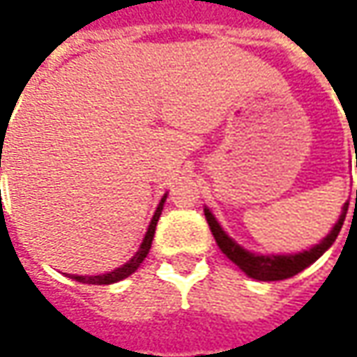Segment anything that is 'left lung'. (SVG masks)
<instances>
[{"label": "left lung", "instance_id": "1", "mask_svg": "<svg viewBox=\"0 0 357 357\" xmlns=\"http://www.w3.org/2000/svg\"><path fill=\"white\" fill-rule=\"evenodd\" d=\"M348 204H350V202L344 204V213H342L340 220L336 222V227L332 228V232H330L320 244H316L314 248H310L306 252L288 254V256H262V254L248 252V250L240 248L238 244L230 238L228 234H225V230H222L220 225L214 220V216L211 214L208 208H204V216H206V222H208V227H211V232H213L218 248L222 250V254H227L228 260H232L242 272H246V274H248L250 278H254V280L276 282L296 276L298 272H302L304 268H308L312 262H316V260L334 244V240L337 238V234H340V230H342L346 213H348Z\"/></svg>", "mask_w": 357, "mask_h": 357}]
</instances>
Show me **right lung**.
Instances as JSON below:
<instances>
[{"mask_svg":"<svg viewBox=\"0 0 357 357\" xmlns=\"http://www.w3.org/2000/svg\"><path fill=\"white\" fill-rule=\"evenodd\" d=\"M0 167H1V160H0ZM165 199H167V197H162L160 204H158L157 213H155L153 220H151V225H149V230H146V234H144V240H143V244H141V248H139V252L135 254L127 264H123V266L117 268V270H113V272H109V274H101V276H69V278H73V280L77 282H83V284H113V282H119V280H123V278H127V276H130L137 268L141 266V262L146 258V254H149V250H151L153 236H155V228H157L158 216H160V213H162Z\"/></svg>","mask_w":357,"mask_h":357,"instance_id":"1","label":"right lung"}]
</instances>
